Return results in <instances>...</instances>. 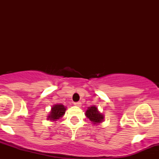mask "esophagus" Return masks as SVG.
<instances>
[{
    "mask_svg": "<svg viewBox=\"0 0 159 159\" xmlns=\"http://www.w3.org/2000/svg\"><path fill=\"white\" fill-rule=\"evenodd\" d=\"M74 105H75V106L81 107V102H76L74 103Z\"/></svg>",
    "mask_w": 159,
    "mask_h": 159,
    "instance_id": "34e87169",
    "label": "esophagus"
}]
</instances>
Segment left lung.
<instances>
[{
	"instance_id": "1",
	"label": "left lung",
	"mask_w": 159,
	"mask_h": 159,
	"mask_svg": "<svg viewBox=\"0 0 159 159\" xmlns=\"http://www.w3.org/2000/svg\"><path fill=\"white\" fill-rule=\"evenodd\" d=\"M86 116L88 119H90L91 122L93 123V124L101 123L104 119V116L98 112L97 107L96 106L89 107L86 111Z\"/></svg>"
}]
</instances>
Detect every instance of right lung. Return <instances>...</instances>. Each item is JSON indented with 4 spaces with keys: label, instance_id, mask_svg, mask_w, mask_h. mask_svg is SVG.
I'll use <instances>...</instances> for the list:
<instances>
[{
    "label": "right lung",
    "instance_id": "right-lung-1",
    "mask_svg": "<svg viewBox=\"0 0 159 159\" xmlns=\"http://www.w3.org/2000/svg\"><path fill=\"white\" fill-rule=\"evenodd\" d=\"M66 108L63 105H55L52 107V111L48 115V119L51 120H57L63 116Z\"/></svg>",
    "mask_w": 159,
    "mask_h": 159
}]
</instances>
